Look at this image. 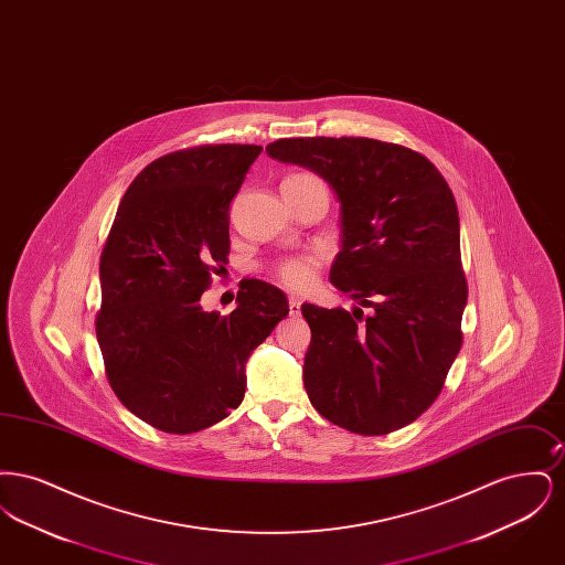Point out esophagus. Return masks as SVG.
Here are the masks:
<instances>
[{"label": "esophagus", "instance_id": "esophagus-1", "mask_svg": "<svg viewBox=\"0 0 565 565\" xmlns=\"http://www.w3.org/2000/svg\"><path fill=\"white\" fill-rule=\"evenodd\" d=\"M288 305H290V316H298L300 313V300L296 296H290Z\"/></svg>", "mask_w": 565, "mask_h": 565}]
</instances>
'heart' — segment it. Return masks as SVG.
Returning a JSON list of instances; mask_svg holds the SVG:
<instances>
[{
  "label": "heart",
  "instance_id": "obj_1",
  "mask_svg": "<svg viewBox=\"0 0 565 565\" xmlns=\"http://www.w3.org/2000/svg\"><path fill=\"white\" fill-rule=\"evenodd\" d=\"M298 178V175H292ZM322 249H316V252H307V254H290V256H281L273 263L270 273L275 275V279L290 288L296 292H305L309 290L316 279H318V273L323 263Z\"/></svg>",
  "mask_w": 565,
  "mask_h": 565
}]
</instances>
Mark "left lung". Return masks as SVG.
I'll list each match as a JSON object with an SVG mask.
<instances>
[{
  "mask_svg": "<svg viewBox=\"0 0 565 565\" xmlns=\"http://www.w3.org/2000/svg\"><path fill=\"white\" fill-rule=\"evenodd\" d=\"M267 152L316 171L341 201L330 281L358 307H300L311 328L309 401L353 434L408 426L438 398L463 339L454 192L424 154L371 137H290Z\"/></svg>",
  "mask_w": 565,
  "mask_h": 565,
  "instance_id": "obj_1",
  "label": "left lung"
}]
</instances>
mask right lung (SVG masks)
I'll list each match as a JSON object with an SVG mask.
<instances>
[{
	"mask_svg": "<svg viewBox=\"0 0 565 565\" xmlns=\"http://www.w3.org/2000/svg\"><path fill=\"white\" fill-rule=\"evenodd\" d=\"M263 152L207 143L150 162L125 192L102 252L95 332L118 401L157 430H205L237 408L245 362L290 307L243 279L228 316L201 309L228 265V207Z\"/></svg>",
	"mask_w": 565,
	"mask_h": 565,
	"instance_id": "add662e5",
	"label": "right lung"
}]
</instances>
